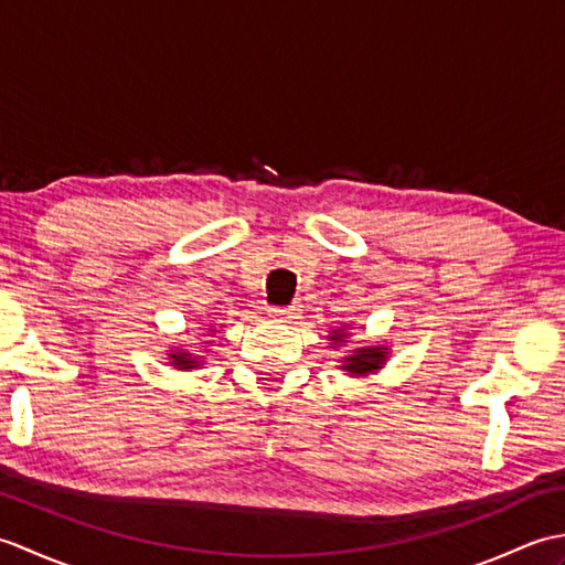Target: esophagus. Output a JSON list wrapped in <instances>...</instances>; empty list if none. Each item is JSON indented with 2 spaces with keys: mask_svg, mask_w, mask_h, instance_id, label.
Instances as JSON below:
<instances>
[{
  "mask_svg": "<svg viewBox=\"0 0 565 565\" xmlns=\"http://www.w3.org/2000/svg\"><path fill=\"white\" fill-rule=\"evenodd\" d=\"M298 310H301V308H298V306L294 303V306H289V308H269L267 313H269L271 318H279V320H291V318L298 316Z\"/></svg>",
  "mask_w": 565,
  "mask_h": 565,
  "instance_id": "esophagus-1",
  "label": "esophagus"
}]
</instances>
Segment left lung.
Masks as SVG:
<instances>
[{
  "label": "left lung",
  "mask_w": 565,
  "mask_h": 565,
  "mask_svg": "<svg viewBox=\"0 0 565 565\" xmlns=\"http://www.w3.org/2000/svg\"><path fill=\"white\" fill-rule=\"evenodd\" d=\"M350 326H342V328H334L330 330L328 340L332 344V350H338V347L350 342ZM391 356V347L388 344H359L354 347V350L350 354L340 356V371H344L347 376H369V374H376V371H381L383 366H386Z\"/></svg>",
  "instance_id": "1"
}]
</instances>
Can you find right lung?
Masks as SVG:
<instances>
[{
    "mask_svg": "<svg viewBox=\"0 0 565 565\" xmlns=\"http://www.w3.org/2000/svg\"><path fill=\"white\" fill-rule=\"evenodd\" d=\"M209 334H215V328L209 326ZM201 347H209V342H201ZM167 359H170V366H174L177 371H191V369H201L203 364V354H196V350H189V347H172L167 350Z\"/></svg>",
    "mask_w": 565,
    "mask_h": 565,
    "instance_id": "1",
    "label": "right lung"
}]
</instances>
